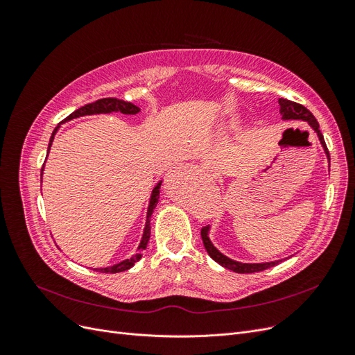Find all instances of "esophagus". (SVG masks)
<instances>
[{"instance_id": "esophagus-1", "label": "esophagus", "mask_w": 355, "mask_h": 355, "mask_svg": "<svg viewBox=\"0 0 355 355\" xmlns=\"http://www.w3.org/2000/svg\"><path fill=\"white\" fill-rule=\"evenodd\" d=\"M201 168H202L204 171H207V173H213V167H211V164H209V163H202V164H201Z\"/></svg>"}]
</instances>
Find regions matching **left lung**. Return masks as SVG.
Returning <instances> with one entry per match:
<instances>
[{
  "label": "left lung",
  "mask_w": 355,
  "mask_h": 355,
  "mask_svg": "<svg viewBox=\"0 0 355 355\" xmlns=\"http://www.w3.org/2000/svg\"><path fill=\"white\" fill-rule=\"evenodd\" d=\"M278 103H280V114L283 120H300V121H306L311 127H313V130L317 133L318 139H320V144L323 146L324 153L327 155L329 159V168H330V155H329V149L326 146L324 142V137L320 132V125L318 121L315 120V116L311 114L304 105H299L296 102L292 101H287V99H278ZM209 232H210V227H204L201 230V240L204 247H206V250L209 253V256L214 262H218L219 265H222L223 268H227V270H231L234 272H239V274H252V272H259L263 270H268V268L275 266L280 263L282 261H274V262H263V263H243V262H237L234 259H230L228 256H225L223 253H220L216 247L213 245V243L210 241L209 237Z\"/></svg>",
  "instance_id": "left-lung-1"
}]
</instances>
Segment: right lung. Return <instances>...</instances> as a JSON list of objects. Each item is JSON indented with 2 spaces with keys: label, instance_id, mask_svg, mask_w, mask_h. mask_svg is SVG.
Wrapping results in <instances>:
<instances>
[{
  "label": "right lung",
  "instance_id": "add662e5",
  "mask_svg": "<svg viewBox=\"0 0 355 355\" xmlns=\"http://www.w3.org/2000/svg\"><path fill=\"white\" fill-rule=\"evenodd\" d=\"M139 111H141V108H139V106H136V105L132 103V102H125V101L115 99V98H105V99H99V101H96V102H93V103H87V105L81 106V108H78L77 111H73L72 114H69L60 124L67 123V121H71V120H75V118L85 116V115L111 114V112H121V114H125V115H135V114H137ZM60 124H59V125L55 128V130H53V133H51L50 142H49V148H47V155H49V153H50V148H51L53 141H55V136H56L58 130L60 128ZM42 171H44V166H42V168H41V179H42ZM161 184H163V180H159L158 184L155 185V188L153 189V192H151V198H149V206H148V211H146L145 228H144L142 239H141V243H139V245H137L136 253H135L132 257H128V259L118 262V263H115V265L106 266V268H94V271L110 272V274L123 272V271L130 270V268H132L139 259H141V257H142V252L146 249L149 237H151V216H153L154 209L157 207L158 200H159V188H161Z\"/></svg>",
  "mask_w": 355,
  "mask_h": 355
}]
</instances>
